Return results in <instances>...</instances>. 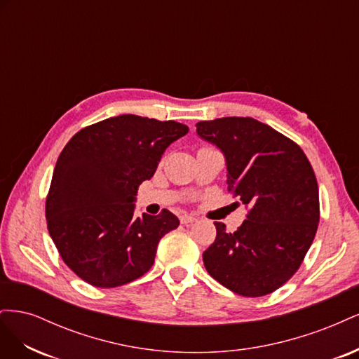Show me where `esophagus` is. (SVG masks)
Listing matches in <instances>:
<instances>
[{
    "mask_svg": "<svg viewBox=\"0 0 359 359\" xmlns=\"http://www.w3.org/2000/svg\"><path fill=\"white\" fill-rule=\"evenodd\" d=\"M180 222H181L182 224H191V223L196 222V217L189 215V214H182V215L180 217Z\"/></svg>",
    "mask_w": 359,
    "mask_h": 359,
    "instance_id": "esophagus-1",
    "label": "esophagus"
}]
</instances>
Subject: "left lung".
Here are the masks:
<instances>
[{
	"label": "left lung",
	"instance_id": "obj_1",
	"mask_svg": "<svg viewBox=\"0 0 359 359\" xmlns=\"http://www.w3.org/2000/svg\"><path fill=\"white\" fill-rule=\"evenodd\" d=\"M198 135L226 157L227 191L245 205L235 232L214 222L203 265L243 297L273 293L299 269L320 219L319 189L307 156L287 136L250 116L199 121Z\"/></svg>",
	"mask_w": 359,
	"mask_h": 359
}]
</instances>
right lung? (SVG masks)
<instances>
[{"instance_id":"obj_1","label":"right lung","mask_w":359,"mask_h":359,"mask_svg":"<svg viewBox=\"0 0 359 359\" xmlns=\"http://www.w3.org/2000/svg\"><path fill=\"white\" fill-rule=\"evenodd\" d=\"M187 132L177 121L127 114L83 127L61 151L46 196L48 231L88 285L123 286L153 266L160 240L180 222L168 210L136 219V190Z\"/></svg>"}]
</instances>
